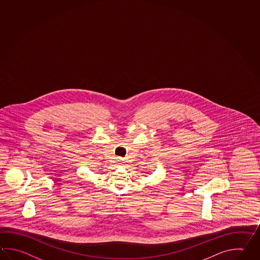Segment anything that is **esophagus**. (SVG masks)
Wrapping results in <instances>:
<instances>
[{"instance_id":"esophagus-1","label":"esophagus","mask_w":260,"mask_h":260,"mask_svg":"<svg viewBox=\"0 0 260 260\" xmlns=\"http://www.w3.org/2000/svg\"><path fill=\"white\" fill-rule=\"evenodd\" d=\"M118 162H119V164L122 165V162H123V160H122V159H119V160H118Z\"/></svg>"}]
</instances>
